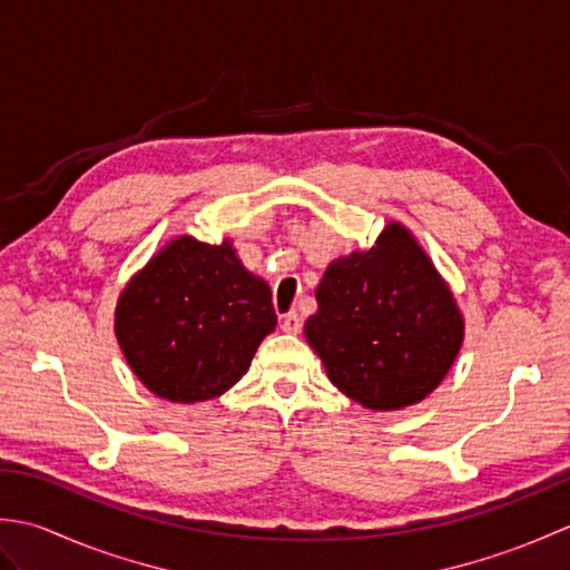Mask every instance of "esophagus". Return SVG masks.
<instances>
[{"instance_id": "esophagus-1", "label": "esophagus", "mask_w": 570, "mask_h": 570, "mask_svg": "<svg viewBox=\"0 0 570 570\" xmlns=\"http://www.w3.org/2000/svg\"><path fill=\"white\" fill-rule=\"evenodd\" d=\"M282 331L284 333H301V318H298V313H286L284 316V321H282Z\"/></svg>"}]
</instances>
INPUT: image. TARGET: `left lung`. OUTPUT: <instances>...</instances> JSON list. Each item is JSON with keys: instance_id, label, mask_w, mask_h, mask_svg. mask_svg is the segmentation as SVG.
Masks as SVG:
<instances>
[{"instance_id": "1", "label": "left lung", "mask_w": 570, "mask_h": 570, "mask_svg": "<svg viewBox=\"0 0 570 570\" xmlns=\"http://www.w3.org/2000/svg\"><path fill=\"white\" fill-rule=\"evenodd\" d=\"M304 333L328 380L372 411L426 399L460 353L465 321L419 239L390 223L367 252L328 264Z\"/></svg>"}]
</instances>
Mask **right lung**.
Listing matches in <instances>:
<instances>
[{
    "label": "right lung",
    "mask_w": 570,
    "mask_h": 570,
    "mask_svg": "<svg viewBox=\"0 0 570 570\" xmlns=\"http://www.w3.org/2000/svg\"><path fill=\"white\" fill-rule=\"evenodd\" d=\"M274 328L272 288L245 269L229 239H168L129 278L115 308L127 365L151 394L176 404L225 394Z\"/></svg>",
    "instance_id": "right-lung-1"
}]
</instances>
